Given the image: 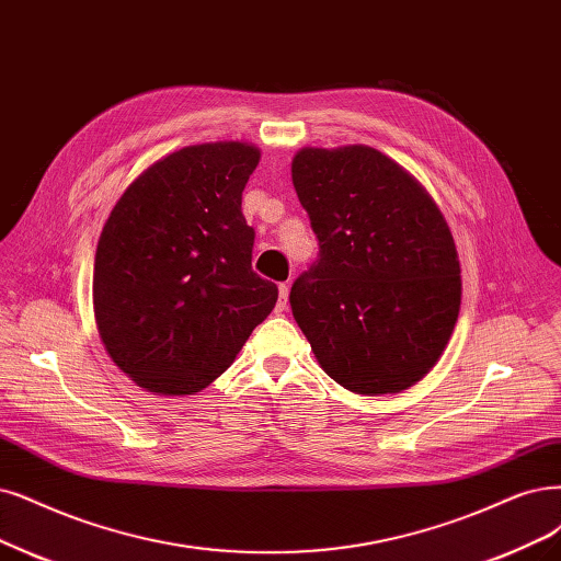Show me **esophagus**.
<instances>
[{
    "label": "esophagus",
    "mask_w": 561,
    "mask_h": 561,
    "mask_svg": "<svg viewBox=\"0 0 561 561\" xmlns=\"http://www.w3.org/2000/svg\"><path fill=\"white\" fill-rule=\"evenodd\" d=\"M288 305V282L279 284V300H277V309H286Z\"/></svg>",
    "instance_id": "esophagus-1"
}]
</instances>
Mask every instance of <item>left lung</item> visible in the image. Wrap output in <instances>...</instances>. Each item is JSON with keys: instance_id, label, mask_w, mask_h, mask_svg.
<instances>
[{"instance_id": "1", "label": "left lung", "mask_w": 561, "mask_h": 561, "mask_svg": "<svg viewBox=\"0 0 561 561\" xmlns=\"http://www.w3.org/2000/svg\"><path fill=\"white\" fill-rule=\"evenodd\" d=\"M291 178L319 256L288 300L317 360L360 396L407 390L439 360L460 314L444 215L416 178L367 145L302 148Z\"/></svg>"}]
</instances>
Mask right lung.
I'll use <instances>...</instances> for the list:
<instances>
[{
  "mask_svg": "<svg viewBox=\"0 0 561 561\" xmlns=\"http://www.w3.org/2000/svg\"><path fill=\"white\" fill-rule=\"evenodd\" d=\"M261 152L190 145L142 171L103 226L94 317L113 363L159 396H194L273 312L277 286L252 270L242 192Z\"/></svg>",
  "mask_w": 561,
  "mask_h": 561,
  "instance_id": "1",
  "label": "right lung"
}]
</instances>
